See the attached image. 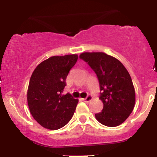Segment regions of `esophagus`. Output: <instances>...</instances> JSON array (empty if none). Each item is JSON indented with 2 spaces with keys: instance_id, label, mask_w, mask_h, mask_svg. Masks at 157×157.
Listing matches in <instances>:
<instances>
[{
  "instance_id": "esophagus-1",
  "label": "esophagus",
  "mask_w": 157,
  "mask_h": 157,
  "mask_svg": "<svg viewBox=\"0 0 157 157\" xmlns=\"http://www.w3.org/2000/svg\"><path fill=\"white\" fill-rule=\"evenodd\" d=\"M82 100H83L84 102H89L91 101V100H92V96H91V95H89V96H88L87 97H86V98L82 99Z\"/></svg>"
}]
</instances>
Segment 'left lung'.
<instances>
[{
    "instance_id": "obj_1",
    "label": "left lung",
    "mask_w": 157,
    "mask_h": 157,
    "mask_svg": "<svg viewBox=\"0 0 157 157\" xmlns=\"http://www.w3.org/2000/svg\"><path fill=\"white\" fill-rule=\"evenodd\" d=\"M96 73L103 103L101 112L95 118L102 125L116 127L128 117L135 105V89L123 64L104 52H83L80 55Z\"/></svg>"
}]
</instances>
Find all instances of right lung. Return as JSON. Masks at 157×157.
Listing matches in <instances>:
<instances>
[{
    "label": "right lung",
    "mask_w": 157,
    "mask_h": 157,
    "mask_svg": "<svg viewBox=\"0 0 157 157\" xmlns=\"http://www.w3.org/2000/svg\"><path fill=\"white\" fill-rule=\"evenodd\" d=\"M78 55L52 56L41 62L32 73L27 90V102L33 118L45 128L57 130L73 117L78 100L62 94L66 79Z\"/></svg>",
    "instance_id": "right-lung-1"
}]
</instances>
